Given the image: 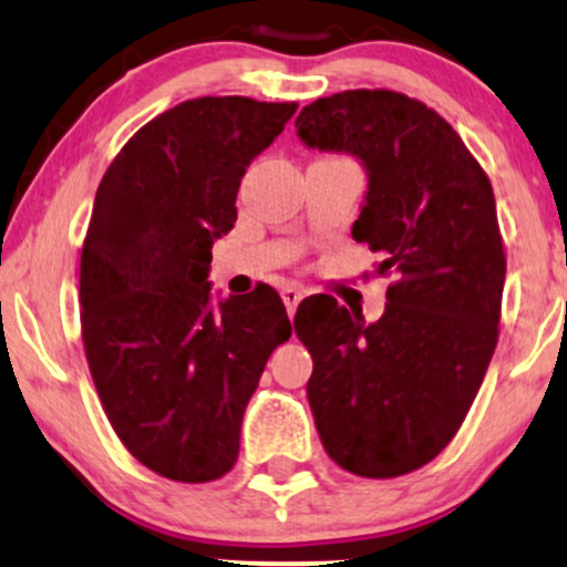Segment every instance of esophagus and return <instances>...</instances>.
<instances>
[{
	"mask_svg": "<svg viewBox=\"0 0 567 567\" xmlns=\"http://www.w3.org/2000/svg\"><path fill=\"white\" fill-rule=\"evenodd\" d=\"M303 296H306V290L301 288V285H285V288H282V301H285V306H288L290 317L296 315L298 303H301Z\"/></svg>",
	"mask_w": 567,
	"mask_h": 567,
	"instance_id": "obj_1",
	"label": "esophagus"
}]
</instances>
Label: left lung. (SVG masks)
<instances>
[{
    "mask_svg": "<svg viewBox=\"0 0 567 567\" xmlns=\"http://www.w3.org/2000/svg\"><path fill=\"white\" fill-rule=\"evenodd\" d=\"M296 127L306 146L362 159L351 237L396 277L379 322L328 292L298 303L292 324L315 362L306 396L341 470L400 477L445 451L496 351L506 256L493 186L434 109L394 90L317 97Z\"/></svg>",
    "mask_w": 567,
    "mask_h": 567,
    "instance_id": "8db88e82",
    "label": "left lung"
}]
</instances>
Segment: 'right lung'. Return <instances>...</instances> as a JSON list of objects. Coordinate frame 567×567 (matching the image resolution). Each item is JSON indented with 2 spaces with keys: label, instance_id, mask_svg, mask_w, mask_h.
Returning <instances> with one entry per match:
<instances>
[{
  "label": "right lung",
  "instance_id": "add662e5",
  "mask_svg": "<svg viewBox=\"0 0 567 567\" xmlns=\"http://www.w3.org/2000/svg\"><path fill=\"white\" fill-rule=\"evenodd\" d=\"M298 103L194 97L146 122L97 186L80 264L82 341L116 437L146 470L213 483L271 351L290 338L275 288L210 306V247L239 181Z\"/></svg>",
  "mask_w": 567,
  "mask_h": 567
}]
</instances>
